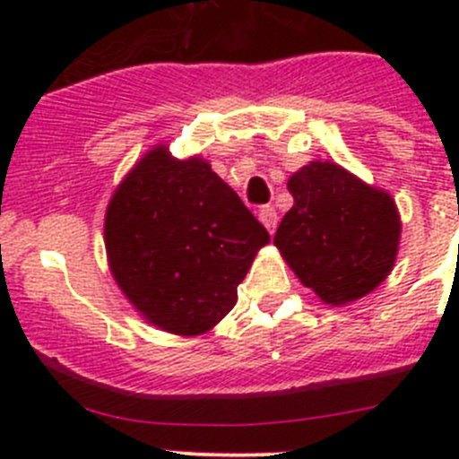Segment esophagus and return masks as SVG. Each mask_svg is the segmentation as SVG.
<instances>
[{"instance_id": "34e87169", "label": "esophagus", "mask_w": 459, "mask_h": 459, "mask_svg": "<svg viewBox=\"0 0 459 459\" xmlns=\"http://www.w3.org/2000/svg\"><path fill=\"white\" fill-rule=\"evenodd\" d=\"M259 221H262L264 226H266L268 233H273L277 226V211L275 206H262L259 208Z\"/></svg>"}]
</instances>
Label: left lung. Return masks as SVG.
Wrapping results in <instances>:
<instances>
[{
  "instance_id": "1",
  "label": "left lung",
  "mask_w": 459,
  "mask_h": 459,
  "mask_svg": "<svg viewBox=\"0 0 459 459\" xmlns=\"http://www.w3.org/2000/svg\"><path fill=\"white\" fill-rule=\"evenodd\" d=\"M289 191L295 204L273 242L299 281L333 307L371 293L391 273L400 244L391 195L331 161L304 166Z\"/></svg>"
}]
</instances>
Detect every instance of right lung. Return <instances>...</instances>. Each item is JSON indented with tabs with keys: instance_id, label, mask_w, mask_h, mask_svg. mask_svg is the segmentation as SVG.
I'll return each mask as SVG.
<instances>
[{
	"instance_id": "add662e5",
	"label": "right lung",
	"mask_w": 459,
	"mask_h": 459,
	"mask_svg": "<svg viewBox=\"0 0 459 459\" xmlns=\"http://www.w3.org/2000/svg\"><path fill=\"white\" fill-rule=\"evenodd\" d=\"M110 271L155 326L200 335L238 302V286L271 235L200 157L155 148L106 212Z\"/></svg>"
}]
</instances>
